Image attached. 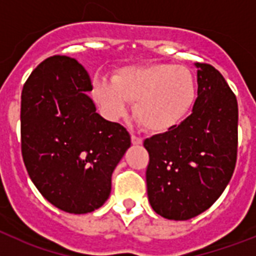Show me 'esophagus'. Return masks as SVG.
Returning a JSON list of instances; mask_svg holds the SVG:
<instances>
[{
    "label": "esophagus",
    "instance_id": "esophagus-1",
    "mask_svg": "<svg viewBox=\"0 0 256 256\" xmlns=\"http://www.w3.org/2000/svg\"><path fill=\"white\" fill-rule=\"evenodd\" d=\"M130 140H132V144H142V138H141V137H137V136H134V134H132Z\"/></svg>",
    "mask_w": 256,
    "mask_h": 256
}]
</instances>
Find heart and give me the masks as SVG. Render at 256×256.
<instances>
[{
  "instance_id": "1",
  "label": "heart",
  "mask_w": 256,
  "mask_h": 256,
  "mask_svg": "<svg viewBox=\"0 0 256 256\" xmlns=\"http://www.w3.org/2000/svg\"><path fill=\"white\" fill-rule=\"evenodd\" d=\"M94 94L110 118L123 116L134 101L136 119L150 132L165 133L190 114L198 82L188 68L155 62L124 68L112 79L97 78Z\"/></svg>"
}]
</instances>
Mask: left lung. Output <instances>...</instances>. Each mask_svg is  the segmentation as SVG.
Wrapping results in <instances>:
<instances>
[{
	"instance_id": "1",
	"label": "left lung",
	"mask_w": 256,
	"mask_h": 256,
	"mask_svg": "<svg viewBox=\"0 0 256 256\" xmlns=\"http://www.w3.org/2000/svg\"><path fill=\"white\" fill-rule=\"evenodd\" d=\"M198 98L180 126L144 142L150 162L148 196L156 214L187 220L209 209L223 194L237 158L238 108L214 66L196 62Z\"/></svg>"
}]
</instances>
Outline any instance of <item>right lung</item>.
<instances>
[{"label": "right lung", "mask_w": 256, "mask_h": 256, "mask_svg": "<svg viewBox=\"0 0 256 256\" xmlns=\"http://www.w3.org/2000/svg\"><path fill=\"white\" fill-rule=\"evenodd\" d=\"M76 58L52 56L36 68L22 92V154L32 182L62 212L86 214L105 204L112 174L130 146L119 123L104 119Z\"/></svg>", "instance_id": "obj_1"}]
</instances>
